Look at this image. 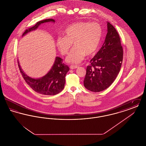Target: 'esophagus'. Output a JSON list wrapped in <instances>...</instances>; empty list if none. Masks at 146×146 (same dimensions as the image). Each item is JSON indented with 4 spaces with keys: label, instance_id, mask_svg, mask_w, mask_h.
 <instances>
[{
    "label": "esophagus",
    "instance_id": "1",
    "mask_svg": "<svg viewBox=\"0 0 146 146\" xmlns=\"http://www.w3.org/2000/svg\"><path fill=\"white\" fill-rule=\"evenodd\" d=\"M78 66H74V65H71L70 66V68L71 70H74V69H76V68H78Z\"/></svg>",
    "mask_w": 146,
    "mask_h": 146
}]
</instances>
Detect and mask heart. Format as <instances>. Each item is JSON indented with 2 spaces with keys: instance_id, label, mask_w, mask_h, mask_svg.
Returning a JSON list of instances; mask_svg holds the SVG:
<instances>
[{
  "instance_id": "b5f03b06",
  "label": "heart",
  "mask_w": 146,
  "mask_h": 146,
  "mask_svg": "<svg viewBox=\"0 0 146 146\" xmlns=\"http://www.w3.org/2000/svg\"><path fill=\"white\" fill-rule=\"evenodd\" d=\"M59 36L56 45L62 55H66L72 48H74L66 58L67 62L78 64L85 56L96 53L99 48L102 36V28L100 23L93 22H78L70 25Z\"/></svg>"
}]
</instances>
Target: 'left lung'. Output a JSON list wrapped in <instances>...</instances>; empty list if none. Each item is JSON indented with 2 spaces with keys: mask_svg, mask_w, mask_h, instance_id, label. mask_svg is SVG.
Segmentation results:
<instances>
[{
  "mask_svg": "<svg viewBox=\"0 0 146 146\" xmlns=\"http://www.w3.org/2000/svg\"><path fill=\"white\" fill-rule=\"evenodd\" d=\"M123 58V49L119 35L108 22L104 43L87 66L84 80L85 88L95 92L107 89L118 76Z\"/></svg>",
  "mask_w": 146,
  "mask_h": 146,
  "instance_id": "1",
  "label": "left lung"
}]
</instances>
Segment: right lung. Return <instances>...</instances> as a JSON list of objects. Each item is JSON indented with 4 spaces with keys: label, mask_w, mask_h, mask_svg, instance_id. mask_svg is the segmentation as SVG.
<instances>
[{
    "label": "right lung",
    "mask_w": 146,
    "mask_h": 146,
    "mask_svg": "<svg viewBox=\"0 0 146 146\" xmlns=\"http://www.w3.org/2000/svg\"><path fill=\"white\" fill-rule=\"evenodd\" d=\"M49 22H55V20L49 19L39 21L34 26L26 29L22 36L36 29L42 23ZM17 62L23 78L28 85L35 92L42 95H55L63 89L65 84V77L70 68L63 63V60L61 57H56L55 62L49 72L44 76L38 79L31 78L26 74L22 70L19 60Z\"/></svg>",
    "instance_id": "1"
}]
</instances>
